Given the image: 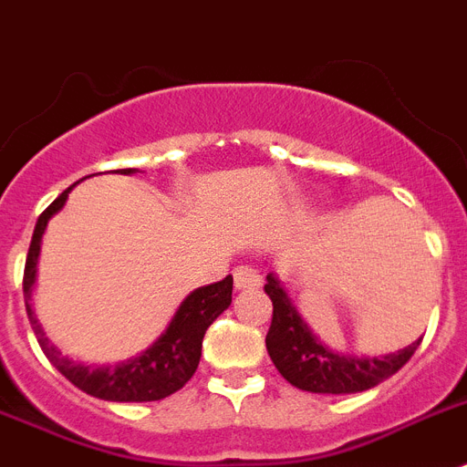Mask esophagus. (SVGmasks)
<instances>
[{
  "label": "esophagus",
  "instance_id": "34e87169",
  "mask_svg": "<svg viewBox=\"0 0 467 467\" xmlns=\"http://www.w3.org/2000/svg\"><path fill=\"white\" fill-rule=\"evenodd\" d=\"M233 280L237 292H254V289L261 287L264 277H261V273H258L256 268H252V265H240V268L233 270Z\"/></svg>",
  "mask_w": 467,
  "mask_h": 467
}]
</instances>
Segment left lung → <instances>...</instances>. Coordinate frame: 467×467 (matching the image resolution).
I'll use <instances>...</instances> for the list:
<instances>
[{"instance_id":"1","label":"left lung","mask_w":467,"mask_h":467,"mask_svg":"<svg viewBox=\"0 0 467 467\" xmlns=\"http://www.w3.org/2000/svg\"><path fill=\"white\" fill-rule=\"evenodd\" d=\"M265 294L273 301V323L265 335V348L280 375L296 389L313 394H356L378 387L409 363L420 339L397 354L387 356H344L325 347L299 311L292 306L287 292L277 277H265Z\"/></svg>"}]
</instances>
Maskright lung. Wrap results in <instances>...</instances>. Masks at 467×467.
Returning a JSON list of instances; mask_svg holds the SVG:
<instances>
[{
	"label": "right lung",
	"instance_id": "obj_1",
	"mask_svg": "<svg viewBox=\"0 0 467 467\" xmlns=\"http://www.w3.org/2000/svg\"><path fill=\"white\" fill-rule=\"evenodd\" d=\"M123 175L135 173V168H123L119 171ZM76 185H70L54 199L35 225L33 242L27 249L26 273H23V296H26V311L30 325H33L37 342L57 370L70 379L78 389H82L89 397L104 399V401H159L187 385V379L194 375L202 358L203 335L233 301V275L225 280L199 287L185 296L175 311L173 320L161 332L147 351H142L135 358H128L116 366H85L76 360L61 356L57 347L45 337L42 325L35 318V311L30 306L33 299V285L37 275V256H40L42 234L47 230V223L54 213L64 209L68 192Z\"/></svg>",
	"mask_w": 467,
	"mask_h": 467
}]
</instances>
